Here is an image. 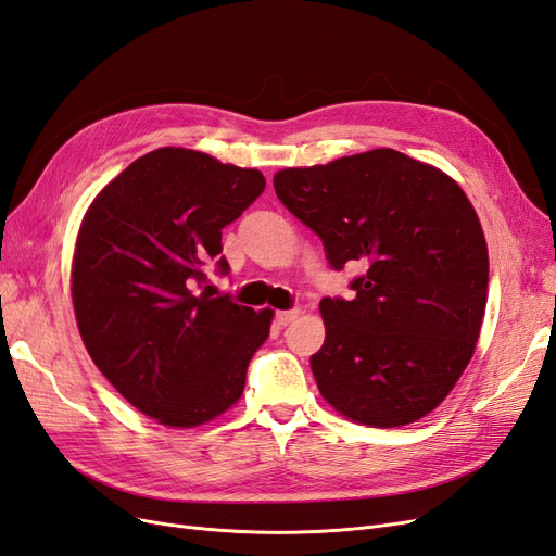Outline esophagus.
<instances>
[{"label": "esophagus", "instance_id": "1", "mask_svg": "<svg viewBox=\"0 0 556 556\" xmlns=\"http://www.w3.org/2000/svg\"><path fill=\"white\" fill-rule=\"evenodd\" d=\"M299 317V311L294 308V311H280V313H276V323L280 325V327H288V325H292L294 319Z\"/></svg>", "mask_w": 556, "mask_h": 556}]
</instances>
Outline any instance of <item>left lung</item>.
Returning a JSON list of instances; mask_svg holds the SVG:
<instances>
[{
    "mask_svg": "<svg viewBox=\"0 0 556 556\" xmlns=\"http://www.w3.org/2000/svg\"><path fill=\"white\" fill-rule=\"evenodd\" d=\"M278 199L323 239L350 301H319L327 336L317 390L359 425L392 429L431 413L476 352L490 257L476 208L447 174L392 148L274 176Z\"/></svg>",
    "mask_w": 556,
    "mask_h": 556,
    "instance_id": "obj_1",
    "label": "left lung"
}]
</instances>
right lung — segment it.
<instances>
[{
  "label": "right lung",
  "instance_id": "add662e5",
  "mask_svg": "<svg viewBox=\"0 0 556 556\" xmlns=\"http://www.w3.org/2000/svg\"><path fill=\"white\" fill-rule=\"evenodd\" d=\"M266 188L257 169L157 148L115 176L83 217L72 296L80 339L134 408L190 429L231 408L274 311L204 290L229 274L223 229Z\"/></svg>",
  "mask_w": 556,
  "mask_h": 556
}]
</instances>
